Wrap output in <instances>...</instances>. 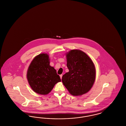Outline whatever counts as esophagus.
<instances>
[{"label": "esophagus", "mask_w": 126, "mask_h": 126, "mask_svg": "<svg viewBox=\"0 0 126 126\" xmlns=\"http://www.w3.org/2000/svg\"><path fill=\"white\" fill-rule=\"evenodd\" d=\"M62 75H60V78L61 79H62Z\"/></svg>", "instance_id": "34e87169"}]
</instances>
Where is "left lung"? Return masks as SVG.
I'll return each mask as SVG.
<instances>
[{
	"mask_svg": "<svg viewBox=\"0 0 126 126\" xmlns=\"http://www.w3.org/2000/svg\"><path fill=\"white\" fill-rule=\"evenodd\" d=\"M66 56L69 71L62 76V83L74 96L87 93L93 87L96 78L94 62L87 54L79 49L70 50Z\"/></svg>",
	"mask_w": 126,
	"mask_h": 126,
	"instance_id": "obj_1",
	"label": "left lung"
}]
</instances>
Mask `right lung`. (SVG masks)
I'll return each instance as SVG.
<instances>
[{"label":"right lung","mask_w":126,"mask_h":126,"mask_svg":"<svg viewBox=\"0 0 126 126\" xmlns=\"http://www.w3.org/2000/svg\"><path fill=\"white\" fill-rule=\"evenodd\" d=\"M48 54H39L32 61L27 70L26 77L30 87L40 94H48L56 84L61 82L56 69L50 66Z\"/></svg>","instance_id":"obj_1"}]
</instances>
